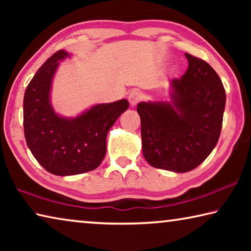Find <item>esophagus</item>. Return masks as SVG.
I'll return each instance as SVG.
<instances>
[{
	"label": "esophagus",
	"instance_id": "obj_1",
	"mask_svg": "<svg viewBox=\"0 0 251 251\" xmlns=\"http://www.w3.org/2000/svg\"><path fill=\"white\" fill-rule=\"evenodd\" d=\"M128 100H129V104H130L131 107H134V106L137 105L138 101L141 100V95H139V93L136 92V91L130 92L129 95H128Z\"/></svg>",
	"mask_w": 251,
	"mask_h": 251
}]
</instances>
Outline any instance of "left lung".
I'll return each instance as SVG.
<instances>
[{"mask_svg": "<svg viewBox=\"0 0 251 251\" xmlns=\"http://www.w3.org/2000/svg\"><path fill=\"white\" fill-rule=\"evenodd\" d=\"M188 70L169 83L171 100L142 101L143 155L151 166L187 173L199 166L217 145L226 92L218 74L201 58L185 54Z\"/></svg>", "mask_w": 251, "mask_h": 251, "instance_id": "1", "label": "left lung"}]
</instances>
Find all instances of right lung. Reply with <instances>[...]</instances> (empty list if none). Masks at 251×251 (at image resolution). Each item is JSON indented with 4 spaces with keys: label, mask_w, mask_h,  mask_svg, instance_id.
<instances>
[{
    "label": "right lung",
    "mask_w": 251,
    "mask_h": 251,
    "mask_svg": "<svg viewBox=\"0 0 251 251\" xmlns=\"http://www.w3.org/2000/svg\"><path fill=\"white\" fill-rule=\"evenodd\" d=\"M64 50L52 55L27 85L23 100L24 135L29 151L49 173L71 176L94 171L106 154L110 127L129 103L96 104L75 117L55 112L50 91L59 62L70 57Z\"/></svg>",
    "instance_id": "right-lung-1"
}]
</instances>
